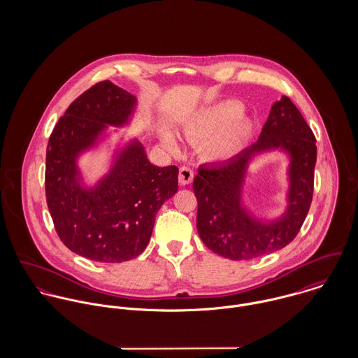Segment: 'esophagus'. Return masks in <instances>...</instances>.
Instances as JSON below:
<instances>
[{"instance_id":"obj_1","label":"esophagus","mask_w":358,"mask_h":358,"mask_svg":"<svg viewBox=\"0 0 358 358\" xmlns=\"http://www.w3.org/2000/svg\"><path fill=\"white\" fill-rule=\"evenodd\" d=\"M193 178H194V172L189 166H180L179 168V183L182 186H186V185L192 183Z\"/></svg>"}]
</instances>
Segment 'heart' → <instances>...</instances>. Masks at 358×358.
Here are the masks:
<instances>
[{"instance_id":"1","label":"heart","mask_w":358,"mask_h":358,"mask_svg":"<svg viewBox=\"0 0 358 358\" xmlns=\"http://www.w3.org/2000/svg\"><path fill=\"white\" fill-rule=\"evenodd\" d=\"M241 108L243 106L234 101L210 106L192 121L186 129L187 135L193 138L210 135L205 141V154L213 159L229 158L241 149L250 134L248 122L243 118H236ZM164 143L172 150L176 149V141L171 134L164 135Z\"/></svg>"}]
</instances>
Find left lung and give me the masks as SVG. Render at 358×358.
<instances>
[{
  "label": "left lung",
  "mask_w": 358,
  "mask_h": 358,
  "mask_svg": "<svg viewBox=\"0 0 358 358\" xmlns=\"http://www.w3.org/2000/svg\"><path fill=\"white\" fill-rule=\"evenodd\" d=\"M280 148L290 155V187L286 212L263 222L242 205V187L249 161L257 152ZM315 138L288 96L271 106L260 136L252 146L220 164L201 165L194 178L197 231L215 254L248 260L287 247L299 233L313 199Z\"/></svg>",
  "instance_id": "left-lung-1"
}]
</instances>
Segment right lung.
<instances>
[{
    "instance_id": "right-lung-1",
    "label": "right lung",
    "mask_w": 358,
    "mask_h": 358,
    "mask_svg": "<svg viewBox=\"0 0 358 358\" xmlns=\"http://www.w3.org/2000/svg\"><path fill=\"white\" fill-rule=\"evenodd\" d=\"M136 98L110 81L91 87L69 106L50 136L45 194L56 233L74 254L103 263L141 255L161 205L178 192V166H155L135 139L117 152L110 171L87 187L77 165L107 125H125Z\"/></svg>"
}]
</instances>
